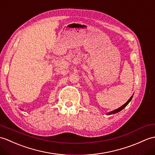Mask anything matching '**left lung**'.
<instances>
[{
  "instance_id": "obj_1",
  "label": "left lung",
  "mask_w": 155,
  "mask_h": 155,
  "mask_svg": "<svg viewBox=\"0 0 155 155\" xmlns=\"http://www.w3.org/2000/svg\"><path fill=\"white\" fill-rule=\"evenodd\" d=\"M132 98H133V96L131 97V98H129V100H128V101L126 102V103H125V104H124V105L123 106H121L120 107H119V108H117V109H116V110H113L112 111H110V112H109L108 114H108V115H111V114H116V113H117V112H119V111H120L121 110H123L124 108V107H126V106L127 105V104L129 103V102H130V101H131V99H132Z\"/></svg>"
}]
</instances>
